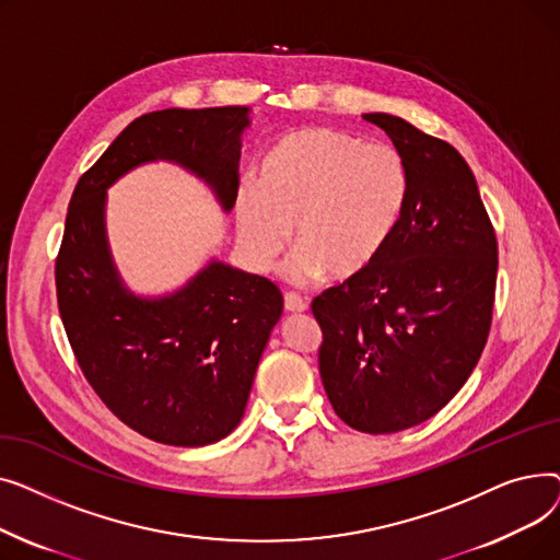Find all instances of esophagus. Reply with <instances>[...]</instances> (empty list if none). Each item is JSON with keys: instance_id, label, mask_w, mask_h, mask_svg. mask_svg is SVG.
<instances>
[{"instance_id": "1", "label": "esophagus", "mask_w": 560, "mask_h": 560, "mask_svg": "<svg viewBox=\"0 0 560 560\" xmlns=\"http://www.w3.org/2000/svg\"><path fill=\"white\" fill-rule=\"evenodd\" d=\"M283 304L288 313H304L308 308V302L302 295H298V292H285Z\"/></svg>"}]
</instances>
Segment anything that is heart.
I'll use <instances>...</instances> for the list:
<instances>
[{
  "label": "heart",
  "mask_w": 560,
  "mask_h": 560,
  "mask_svg": "<svg viewBox=\"0 0 560 560\" xmlns=\"http://www.w3.org/2000/svg\"><path fill=\"white\" fill-rule=\"evenodd\" d=\"M413 176L395 144L334 127H306L277 140L258 165V186L243 184L235 215L243 245L268 270L290 243L288 265L298 283L349 279L388 249L410 203Z\"/></svg>",
  "instance_id": "1"
}]
</instances>
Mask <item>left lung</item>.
Wrapping results in <instances>:
<instances>
[{"label":"left lung","mask_w":560,"mask_h":560,"mask_svg":"<svg viewBox=\"0 0 560 560\" xmlns=\"http://www.w3.org/2000/svg\"><path fill=\"white\" fill-rule=\"evenodd\" d=\"M404 152L413 190L378 260L311 304L336 416L395 433L435 416L477 368L497 285V238L465 159L401 117L365 113Z\"/></svg>","instance_id":"1"}]
</instances>
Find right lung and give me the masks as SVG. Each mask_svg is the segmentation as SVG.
<instances>
[{
	"instance_id": "add662e5",
	"label": "right lung",
	"mask_w": 560,
	"mask_h": 560,
	"mask_svg": "<svg viewBox=\"0 0 560 560\" xmlns=\"http://www.w3.org/2000/svg\"><path fill=\"white\" fill-rule=\"evenodd\" d=\"M247 113L220 106L136 117L81 174L68 206L54 275L74 359L117 420L163 445L203 447L238 427L283 298L270 279L218 260L174 295L136 298L108 254L106 188L165 159L201 176L229 211Z\"/></svg>"
}]
</instances>
